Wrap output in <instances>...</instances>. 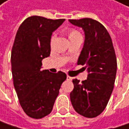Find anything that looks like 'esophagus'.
<instances>
[{
    "instance_id": "esophagus-1",
    "label": "esophagus",
    "mask_w": 129,
    "mask_h": 129,
    "mask_svg": "<svg viewBox=\"0 0 129 129\" xmlns=\"http://www.w3.org/2000/svg\"><path fill=\"white\" fill-rule=\"evenodd\" d=\"M67 80H72V77H70V76H67Z\"/></svg>"
}]
</instances>
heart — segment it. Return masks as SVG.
Masks as SVG:
<instances>
[{"label": "heart", "instance_id": "obj_1", "mask_svg": "<svg viewBox=\"0 0 129 129\" xmlns=\"http://www.w3.org/2000/svg\"><path fill=\"white\" fill-rule=\"evenodd\" d=\"M66 34L67 35L68 39H69L70 41L72 40V39H76V38H78V37H81V35L80 34V32L77 30L74 29V28H68L66 31ZM53 41H54V37H52L50 39V44H51V45L52 44Z\"/></svg>", "mask_w": 129, "mask_h": 129}]
</instances>
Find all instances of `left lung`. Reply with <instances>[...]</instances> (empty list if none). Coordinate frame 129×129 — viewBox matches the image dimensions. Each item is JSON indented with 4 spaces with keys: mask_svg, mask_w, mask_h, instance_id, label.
Instances as JSON below:
<instances>
[{
    "mask_svg": "<svg viewBox=\"0 0 129 129\" xmlns=\"http://www.w3.org/2000/svg\"><path fill=\"white\" fill-rule=\"evenodd\" d=\"M69 21L84 31L85 41L77 65H85L88 72L87 80L81 83L73 80L70 101L80 115L95 118L106 108L114 88L117 72L115 49L109 33L99 21L89 18Z\"/></svg>",
    "mask_w": 129,
    "mask_h": 129,
    "instance_id": "obj_1",
    "label": "left lung"
}]
</instances>
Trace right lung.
<instances>
[{"mask_svg": "<svg viewBox=\"0 0 129 129\" xmlns=\"http://www.w3.org/2000/svg\"><path fill=\"white\" fill-rule=\"evenodd\" d=\"M65 19L31 16L20 25L11 50L14 87L19 103L28 116L42 118L51 113L65 73L41 70L42 60L50 55L52 31Z\"/></svg>", "mask_w": 129, "mask_h": 129, "instance_id": "add662e5", "label": "right lung"}]
</instances>
